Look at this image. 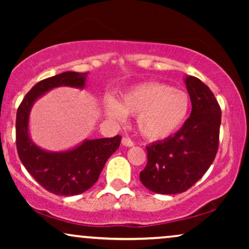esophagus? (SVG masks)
<instances>
[{
  "mask_svg": "<svg viewBox=\"0 0 249 249\" xmlns=\"http://www.w3.org/2000/svg\"><path fill=\"white\" fill-rule=\"evenodd\" d=\"M121 142H122V145H124V146H128V147H131V146L135 145V142H132L130 138H127V137L122 138Z\"/></svg>",
  "mask_w": 249,
  "mask_h": 249,
  "instance_id": "1",
  "label": "esophagus"
}]
</instances>
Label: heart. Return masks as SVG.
<instances>
[{
  "mask_svg": "<svg viewBox=\"0 0 249 249\" xmlns=\"http://www.w3.org/2000/svg\"><path fill=\"white\" fill-rule=\"evenodd\" d=\"M190 110V98L185 91L165 84L145 83L122 95L120 103L108 98L105 111L108 117L124 121L125 114L138 115L137 127L147 141L169 138L181 128Z\"/></svg>",
  "mask_w": 249,
  "mask_h": 249,
  "instance_id": "obj_1",
  "label": "heart"
}]
</instances>
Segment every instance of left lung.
Here are the masks:
<instances>
[{
    "label": "left lung",
    "mask_w": 249,
    "mask_h": 249,
    "mask_svg": "<svg viewBox=\"0 0 249 249\" xmlns=\"http://www.w3.org/2000/svg\"><path fill=\"white\" fill-rule=\"evenodd\" d=\"M185 81L190 117L175 135L146 147L147 164L139 179L156 194L188 190L205 175L219 148L221 108L215 96L198 78L188 76Z\"/></svg>",
    "instance_id": "8db88e82"
}]
</instances>
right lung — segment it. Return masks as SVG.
<instances>
[{
  "label": "right lung",
  "instance_id": "add662e5",
  "mask_svg": "<svg viewBox=\"0 0 249 249\" xmlns=\"http://www.w3.org/2000/svg\"><path fill=\"white\" fill-rule=\"evenodd\" d=\"M87 72L67 71L37 83L17 111L16 144L20 161L30 176L47 192L73 196L86 192L98 180L107 159L120 146L121 136L85 141L78 147L62 153L40 149L29 138L28 119L34 102L54 87L84 88Z\"/></svg>",
  "mask_w": 249,
  "mask_h": 249
}]
</instances>
